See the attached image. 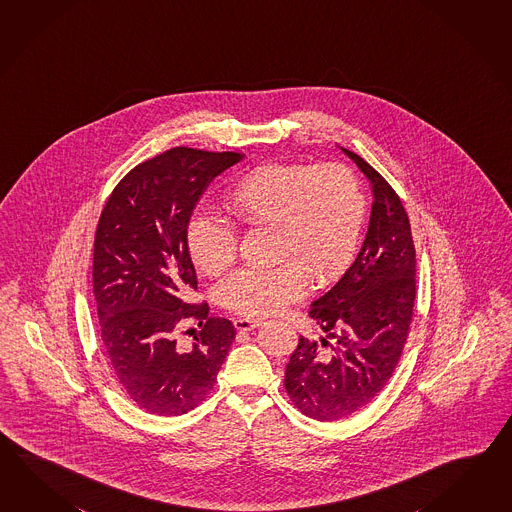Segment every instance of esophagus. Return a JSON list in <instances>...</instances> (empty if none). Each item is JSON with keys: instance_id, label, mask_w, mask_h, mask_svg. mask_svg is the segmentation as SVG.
Listing matches in <instances>:
<instances>
[{"instance_id": "obj_1", "label": "esophagus", "mask_w": 512, "mask_h": 512, "mask_svg": "<svg viewBox=\"0 0 512 512\" xmlns=\"http://www.w3.org/2000/svg\"><path fill=\"white\" fill-rule=\"evenodd\" d=\"M233 325H235L237 330H253L261 327L262 321H259V319L239 318L233 321Z\"/></svg>"}]
</instances>
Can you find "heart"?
Returning a JSON list of instances; mask_svg holds the SVG:
<instances>
[{
  "label": "heart",
  "mask_w": 512,
  "mask_h": 512,
  "mask_svg": "<svg viewBox=\"0 0 512 512\" xmlns=\"http://www.w3.org/2000/svg\"><path fill=\"white\" fill-rule=\"evenodd\" d=\"M229 216L246 229H272L273 259L264 272L242 270L220 290L224 307L246 318L270 316L305 294L308 273L329 281L349 261L364 220V196L340 163L307 167L262 163L224 196ZM187 250L205 275L228 272L237 259V235L226 222L198 213L187 226Z\"/></svg>",
  "instance_id": "heart-1"
}]
</instances>
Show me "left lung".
I'll return each instance as SVG.
<instances>
[{
	"mask_svg": "<svg viewBox=\"0 0 512 512\" xmlns=\"http://www.w3.org/2000/svg\"><path fill=\"white\" fill-rule=\"evenodd\" d=\"M341 150L371 183L373 207L358 257L308 312L327 336H301L284 371L288 397L316 421L349 417L384 389L408 340L417 290L404 205L364 158Z\"/></svg>",
	"mask_w": 512,
	"mask_h": 512,
	"instance_id": "8db88e82",
	"label": "left lung"
}]
</instances>
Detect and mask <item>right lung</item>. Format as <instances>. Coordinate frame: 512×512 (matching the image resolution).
I'll list each match as a JSON object with an SVG mask.
<instances>
[{"label": "right lung", "mask_w": 512, "mask_h": 512, "mask_svg": "<svg viewBox=\"0 0 512 512\" xmlns=\"http://www.w3.org/2000/svg\"><path fill=\"white\" fill-rule=\"evenodd\" d=\"M242 158L171 148L128 172L99 218L93 296L101 338L115 380L152 415L174 417L202 404L235 340L229 319L187 299L198 288L187 226L207 185ZM185 322L201 327L191 346L177 343Z\"/></svg>", "instance_id": "obj_1"}]
</instances>
